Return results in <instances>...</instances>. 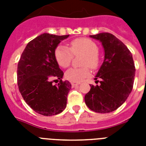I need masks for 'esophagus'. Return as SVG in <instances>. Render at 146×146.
Returning <instances> with one entry per match:
<instances>
[{
    "instance_id": "esophagus-1",
    "label": "esophagus",
    "mask_w": 146,
    "mask_h": 146,
    "mask_svg": "<svg viewBox=\"0 0 146 146\" xmlns=\"http://www.w3.org/2000/svg\"><path fill=\"white\" fill-rule=\"evenodd\" d=\"M71 85H72V86H76L78 85H80V82H71Z\"/></svg>"
}]
</instances>
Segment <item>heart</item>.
Listing matches in <instances>:
<instances>
[{
  "mask_svg": "<svg viewBox=\"0 0 146 146\" xmlns=\"http://www.w3.org/2000/svg\"><path fill=\"white\" fill-rule=\"evenodd\" d=\"M98 48L93 41L86 38H79L70 42V48L64 44H60L55 49L54 56L57 64L63 68H66L70 65L73 55L85 54L82 60L81 68H70L65 73V77L71 82H80L90 74L89 67L96 69L98 65Z\"/></svg>",
  "mask_w": 146,
  "mask_h": 146,
  "instance_id": "obj_1",
  "label": "heart"
}]
</instances>
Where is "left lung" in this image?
<instances>
[{
  "instance_id": "1",
  "label": "left lung",
  "mask_w": 146,
  "mask_h": 146,
  "mask_svg": "<svg viewBox=\"0 0 146 146\" xmlns=\"http://www.w3.org/2000/svg\"><path fill=\"white\" fill-rule=\"evenodd\" d=\"M90 37L102 42L104 60L96 76V80L101 78L100 85H90L85 102L95 112L110 113L124 103L133 89L136 71L133 59L127 47L111 33Z\"/></svg>"
}]
</instances>
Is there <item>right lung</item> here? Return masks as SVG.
Listing matches in <instances>:
<instances>
[{"label": "right lung", "mask_w": 146, "mask_h": 146, "mask_svg": "<svg viewBox=\"0 0 146 146\" xmlns=\"http://www.w3.org/2000/svg\"><path fill=\"white\" fill-rule=\"evenodd\" d=\"M69 37L44 33L26 45L18 63L17 83L22 97L33 111L44 116L56 115L66 107L71 89L54 56L60 42ZM60 80L54 85V79Z\"/></svg>", "instance_id": "right-lung-1"}]
</instances>
